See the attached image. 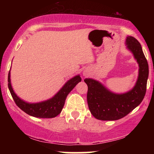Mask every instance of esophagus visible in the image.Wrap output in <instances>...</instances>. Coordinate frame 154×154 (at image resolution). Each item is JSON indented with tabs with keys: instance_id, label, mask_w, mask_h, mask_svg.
Masks as SVG:
<instances>
[{
	"instance_id": "34e87169",
	"label": "esophagus",
	"mask_w": 154,
	"mask_h": 154,
	"mask_svg": "<svg viewBox=\"0 0 154 154\" xmlns=\"http://www.w3.org/2000/svg\"><path fill=\"white\" fill-rule=\"evenodd\" d=\"M83 75H84V76H87V75H88L87 73H85V72H84V73H83Z\"/></svg>"
}]
</instances>
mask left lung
I'll return each instance as SVG.
<instances>
[{
    "label": "left lung",
    "instance_id": "8db88e82",
    "mask_svg": "<svg viewBox=\"0 0 154 154\" xmlns=\"http://www.w3.org/2000/svg\"><path fill=\"white\" fill-rule=\"evenodd\" d=\"M127 48L133 54L139 65V74L135 85L123 94H116L98 81L84 79L88 85L87 100L91 113L96 119L103 121L117 120L128 115L143 100L148 77V64L137 40L132 36L126 39Z\"/></svg>",
    "mask_w": 154,
    "mask_h": 154
}]
</instances>
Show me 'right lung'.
Returning a JSON list of instances; mask_svg holds the SVG:
<instances>
[{
  "instance_id": "right-lung-1",
  "label": "right lung",
  "mask_w": 154,
  "mask_h": 154,
  "mask_svg": "<svg viewBox=\"0 0 154 154\" xmlns=\"http://www.w3.org/2000/svg\"><path fill=\"white\" fill-rule=\"evenodd\" d=\"M81 79H82L79 75L72 77L65 83L62 88L51 99L35 103H29L24 101L16 95L11 84L10 71L8 76V86L16 104L23 111L35 117L54 118L61 113L64 106L66 96L77 85V83L81 82Z\"/></svg>"
}]
</instances>
